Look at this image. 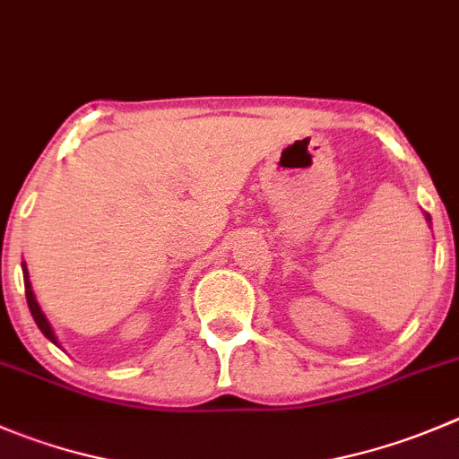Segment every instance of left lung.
I'll return each mask as SVG.
<instances>
[{
  "label": "left lung",
  "mask_w": 459,
  "mask_h": 459,
  "mask_svg": "<svg viewBox=\"0 0 459 459\" xmlns=\"http://www.w3.org/2000/svg\"><path fill=\"white\" fill-rule=\"evenodd\" d=\"M426 221H429V224H430V215H429V212H426Z\"/></svg>",
  "instance_id": "1"
}]
</instances>
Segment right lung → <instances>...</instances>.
Returning a JSON list of instances; mask_svg holds the SVG:
<instances>
[{
	"label": "right lung",
	"mask_w": 459,
	"mask_h": 459,
	"mask_svg": "<svg viewBox=\"0 0 459 459\" xmlns=\"http://www.w3.org/2000/svg\"><path fill=\"white\" fill-rule=\"evenodd\" d=\"M22 273H24V289H26V302H29V309H30V316H33L35 325L39 327V332L44 333V336L48 338L51 342H56L57 348H60V342H57V336L56 332H53L51 323H48V318L44 316L42 307L38 305V300H35V293H33V287H30V280H29V269H26V264L22 262Z\"/></svg>",
	"instance_id": "obj_1"
}]
</instances>
